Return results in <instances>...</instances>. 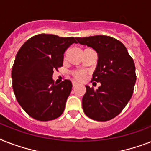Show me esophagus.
I'll list each match as a JSON object with an SVG mask.
<instances>
[{
    "label": "esophagus",
    "instance_id": "1",
    "mask_svg": "<svg viewBox=\"0 0 151 151\" xmlns=\"http://www.w3.org/2000/svg\"><path fill=\"white\" fill-rule=\"evenodd\" d=\"M72 85H73V88H74V87L77 85V82H74V81L72 82Z\"/></svg>",
    "mask_w": 151,
    "mask_h": 151
}]
</instances>
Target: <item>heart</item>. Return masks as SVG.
Wrapping results in <instances>:
<instances>
[{
	"instance_id": "heart-1",
	"label": "heart",
	"mask_w": 151,
	"mask_h": 151,
	"mask_svg": "<svg viewBox=\"0 0 151 151\" xmlns=\"http://www.w3.org/2000/svg\"><path fill=\"white\" fill-rule=\"evenodd\" d=\"M73 76L78 81H83L85 78V73L83 71H76L73 73Z\"/></svg>"
}]
</instances>
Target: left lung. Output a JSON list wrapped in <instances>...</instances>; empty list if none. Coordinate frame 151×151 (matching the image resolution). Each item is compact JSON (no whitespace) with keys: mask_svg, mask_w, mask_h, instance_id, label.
Here are the masks:
<instances>
[{"mask_svg":"<svg viewBox=\"0 0 151 151\" xmlns=\"http://www.w3.org/2000/svg\"><path fill=\"white\" fill-rule=\"evenodd\" d=\"M81 45L98 52V64L91 81L100 82L95 91L86 85L82 108L88 117L96 121H109L122 111L133 93L137 76L135 64L126 46L108 35L77 37Z\"/></svg>","mask_w":151,"mask_h":151,"instance_id":"left-lung-1","label":"left lung"}]
</instances>
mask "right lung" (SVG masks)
I'll return each mask as SVG.
<instances>
[{
  "label": "right lung",
  "mask_w": 151,
  "mask_h": 151,
  "mask_svg": "<svg viewBox=\"0 0 151 151\" xmlns=\"http://www.w3.org/2000/svg\"><path fill=\"white\" fill-rule=\"evenodd\" d=\"M75 38L50 34L34 35L18 50L12 67V88L16 99L29 116L50 121L62 115L72 83L54 84L52 74L63 66V53Z\"/></svg>",
  "instance_id": "obj_1"
}]
</instances>
